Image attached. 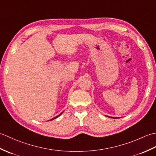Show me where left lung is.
<instances>
[{
  "mask_svg": "<svg viewBox=\"0 0 156 156\" xmlns=\"http://www.w3.org/2000/svg\"><path fill=\"white\" fill-rule=\"evenodd\" d=\"M111 118H112V117H111Z\"/></svg>",
  "mask_w": 156,
  "mask_h": 156,
  "instance_id": "obj_1",
  "label": "left lung"
}]
</instances>
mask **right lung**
<instances>
[{"label": "right lung", "instance_id": "add662e5", "mask_svg": "<svg viewBox=\"0 0 156 156\" xmlns=\"http://www.w3.org/2000/svg\"><path fill=\"white\" fill-rule=\"evenodd\" d=\"M62 113H60V114H59V115H58V116H57V117H54V118H53L52 119H51V120H49V121H51V120H53V119H56V118H58V117H59V116H60V115H61L62 114Z\"/></svg>", "mask_w": 156, "mask_h": 156}]
</instances>
